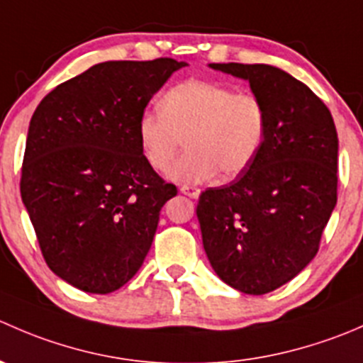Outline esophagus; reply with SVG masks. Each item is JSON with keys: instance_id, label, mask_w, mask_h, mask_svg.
<instances>
[{"instance_id": "34e87169", "label": "esophagus", "mask_w": 363, "mask_h": 363, "mask_svg": "<svg viewBox=\"0 0 363 363\" xmlns=\"http://www.w3.org/2000/svg\"><path fill=\"white\" fill-rule=\"evenodd\" d=\"M181 193H184V195L189 196V199H199L200 196V189L196 188V186H189V184L181 186Z\"/></svg>"}]
</instances>
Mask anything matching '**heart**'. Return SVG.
<instances>
[{"mask_svg": "<svg viewBox=\"0 0 363 363\" xmlns=\"http://www.w3.org/2000/svg\"><path fill=\"white\" fill-rule=\"evenodd\" d=\"M269 130V112L252 91L228 84L184 80L161 96L160 111L140 113L137 138L144 160L156 172L167 170L184 137L189 151L168 169L177 182L237 177L262 151Z\"/></svg>", "mask_w": 363, "mask_h": 363, "instance_id": "1", "label": "heart"}]
</instances>
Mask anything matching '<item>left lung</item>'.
<instances>
[{"label": "left lung", "mask_w": 363, "mask_h": 363, "mask_svg": "<svg viewBox=\"0 0 363 363\" xmlns=\"http://www.w3.org/2000/svg\"><path fill=\"white\" fill-rule=\"evenodd\" d=\"M211 67L250 80L269 112V130L246 172L200 195L203 250L226 284L265 295L320 250L337 203V131L327 105L290 73L269 65Z\"/></svg>", "instance_id": "obj_1"}]
</instances>
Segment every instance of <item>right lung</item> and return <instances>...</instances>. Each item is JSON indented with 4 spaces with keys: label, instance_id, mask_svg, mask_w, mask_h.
Returning a JSON list of instances; mask_svg holds the SVG:
<instances>
[{
    "label": "right lung",
    "instance_id": "1",
    "mask_svg": "<svg viewBox=\"0 0 363 363\" xmlns=\"http://www.w3.org/2000/svg\"><path fill=\"white\" fill-rule=\"evenodd\" d=\"M182 67L172 57L105 61L54 87L33 113L21 196L45 263L79 290L126 284L177 195L142 156L137 123Z\"/></svg>",
    "mask_w": 363,
    "mask_h": 363
}]
</instances>
